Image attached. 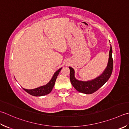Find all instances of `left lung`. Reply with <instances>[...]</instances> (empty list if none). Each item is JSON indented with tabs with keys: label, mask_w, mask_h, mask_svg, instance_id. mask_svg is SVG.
Returning <instances> with one entry per match:
<instances>
[{
	"label": "left lung",
	"mask_w": 129,
	"mask_h": 129,
	"mask_svg": "<svg viewBox=\"0 0 129 129\" xmlns=\"http://www.w3.org/2000/svg\"><path fill=\"white\" fill-rule=\"evenodd\" d=\"M70 69V80L72 84L78 92L87 94H92L103 86L111 75L113 69L112 49L110 45L109 57L106 68L100 76L92 80L87 81H82L77 79L75 77V71L72 67H69Z\"/></svg>",
	"instance_id": "1"
}]
</instances>
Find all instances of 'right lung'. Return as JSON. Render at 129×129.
Listing matches in <instances>:
<instances>
[{
	"label": "right lung",
	"mask_w": 129,
	"mask_h": 129,
	"mask_svg": "<svg viewBox=\"0 0 129 129\" xmlns=\"http://www.w3.org/2000/svg\"><path fill=\"white\" fill-rule=\"evenodd\" d=\"M61 69L62 68H60L59 70H57V71L54 73L51 78V79L50 80L49 82L46 85H42V86L36 88H35V89H24V88H23V89L26 92L29 93V94L36 97L42 96V95H45L49 94V93L51 92L52 88L54 86L57 75H59V72H60V70H61Z\"/></svg>",
	"instance_id": "obj_1"
}]
</instances>
